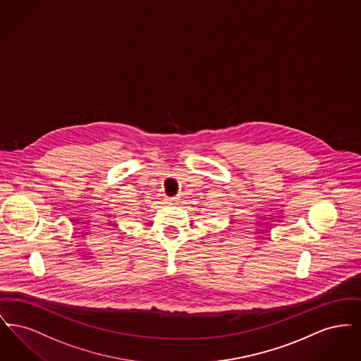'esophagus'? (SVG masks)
I'll use <instances>...</instances> for the list:
<instances>
[{"mask_svg": "<svg viewBox=\"0 0 361 361\" xmlns=\"http://www.w3.org/2000/svg\"><path fill=\"white\" fill-rule=\"evenodd\" d=\"M178 199H180V197H166V203H169V204H174V203H177V202H178Z\"/></svg>", "mask_w": 361, "mask_h": 361, "instance_id": "obj_1", "label": "esophagus"}]
</instances>
